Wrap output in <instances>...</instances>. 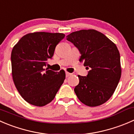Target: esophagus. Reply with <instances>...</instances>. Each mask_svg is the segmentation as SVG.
<instances>
[{"label":"esophagus","mask_w":134,"mask_h":134,"mask_svg":"<svg viewBox=\"0 0 134 134\" xmlns=\"http://www.w3.org/2000/svg\"><path fill=\"white\" fill-rule=\"evenodd\" d=\"M65 75H66V77H69V76L72 75V74L70 73V72H65Z\"/></svg>","instance_id":"1"}]
</instances>
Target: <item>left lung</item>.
<instances>
[{"label":"left lung","instance_id":"8db88e82","mask_svg":"<svg viewBox=\"0 0 134 134\" xmlns=\"http://www.w3.org/2000/svg\"><path fill=\"white\" fill-rule=\"evenodd\" d=\"M67 40L80 52L79 61L89 69L86 76L78 75L74 91L79 99L89 107L101 105L115 92L121 76L120 53L116 44L94 29L71 32Z\"/></svg>","mask_w":134,"mask_h":134}]
</instances>
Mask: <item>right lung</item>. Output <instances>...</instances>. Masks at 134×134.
Listing matches in <instances>:
<instances>
[{
    "label": "right lung",
    "instance_id": "add662e5",
    "mask_svg": "<svg viewBox=\"0 0 134 134\" xmlns=\"http://www.w3.org/2000/svg\"><path fill=\"white\" fill-rule=\"evenodd\" d=\"M65 37L63 33L35 32L21 38L11 54L12 75L18 92L27 103L42 107L52 101L65 72L44 69L46 61Z\"/></svg>",
    "mask_w": 134,
    "mask_h": 134
}]
</instances>
